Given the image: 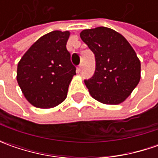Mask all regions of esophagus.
<instances>
[{"label":"esophagus","instance_id":"obj_1","mask_svg":"<svg viewBox=\"0 0 158 158\" xmlns=\"http://www.w3.org/2000/svg\"><path fill=\"white\" fill-rule=\"evenodd\" d=\"M82 64H80V65H79V67H78V68H77V69H76V72H77V73L81 72V70H82Z\"/></svg>","mask_w":158,"mask_h":158}]
</instances>
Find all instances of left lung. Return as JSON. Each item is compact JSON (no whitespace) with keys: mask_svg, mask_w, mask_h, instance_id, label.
<instances>
[{"mask_svg":"<svg viewBox=\"0 0 158 158\" xmlns=\"http://www.w3.org/2000/svg\"><path fill=\"white\" fill-rule=\"evenodd\" d=\"M82 40L94 52L96 69L84 83L96 100L106 105L124 102L141 79V62L128 41L107 27L83 30Z\"/></svg>","mask_w":158,"mask_h":158,"instance_id":"obj_1","label":"left lung"}]
</instances>
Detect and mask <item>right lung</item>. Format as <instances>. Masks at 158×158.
Here are the masks:
<instances>
[{"label":"right lung","instance_id":"obj_1","mask_svg":"<svg viewBox=\"0 0 158 158\" xmlns=\"http://www.w3.org/2000/svg\"><path fill=\"white\" fill-rule=\"evenodd\" d=\"M69 35L68 31H53L42 36L18 62V85L35 107L52 108L67 98L76 69L66 47Z\"/></svg>","mask_w":158,"mask_h":158}]
</instances>
